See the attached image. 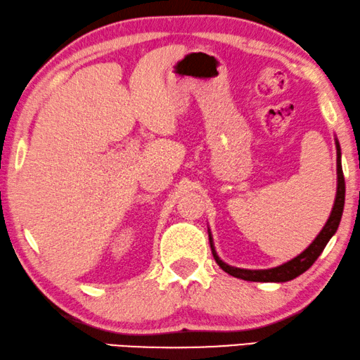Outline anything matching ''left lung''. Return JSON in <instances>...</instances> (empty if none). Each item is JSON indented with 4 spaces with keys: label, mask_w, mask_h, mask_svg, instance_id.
Listing matches in <instances>:
<instances>
[{
    "label": "left lung",
    "mask_w": 360,
    "mask_h": 360,
    "mask_svg": "<svg viewBox=\"0 0 360 360\" xmlns=\"http://www.w3.org/2000/svg\"><path fill=\"white\" fill-rule=\"evenodd\" d=\"M336 150H338V191H336V200H334L331 215L328 221L323 226V230L320 231L310 246L307 248L305 251L300 252L297 257H293L285 264L272 267V269H259V271H251V269H240V267H233L225 264L224 261L217 256L215 248H214V241H212V236L209 233V240H210V248H212V255H214V259L217 261L221 269L225 272H229L230 276L238 277V279L243 281H251V282H287L292 281L303 274L307 269H310L313 266V262L318 259V256L321 255L325 246L328 245V241L331 240V236L336 233L339 221H341L342 217V210H344V197H346V182H344V174H342V166H341V148H339V143L336 140Z\"/></svg>",
    "instance_id": "1"
}]
</instances>
